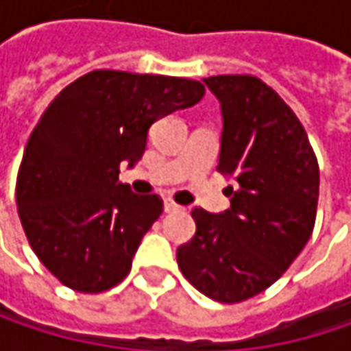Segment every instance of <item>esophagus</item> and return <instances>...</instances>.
Instances as JSON below:
<instances>
[{
	"label": "esophagus",
	"instance_id": "esophagus-1",
	"mask_svg": "<svg viewBox=\"0 0 351 351\" xmlns=\"http://www.w3.org/2000/svg\"><path fill=\"white\" fill-rule=\"evenodd\" d=\"M180 209H182V207H180V205H176L173 199H167V201H165V211H167V213H173V211H180Z\"/></svg>",
	"mask_w": 351,
	"mask_h": 351
}]
</instances>
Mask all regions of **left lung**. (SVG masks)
Segmentation results:
<instances>
[{"label": "left lung", "instance_id": "8db88e82", "mask_svg": "<svg viewBox=\"0 0 351 351\" xmlns=\"http://www.w3.org/2000/svg\"><path fill=\"white\" fill-rule=\"evenodd\" d=\"M221 104L217 171L234 176L230 209L191 211L197 232L176 250L182 276L205 297L242 303L274 285L315 228L319 165L282 97L254 75L203 79Z\"/></svg>", "mask_w": 351, "mask_h": 351}]
</instances>
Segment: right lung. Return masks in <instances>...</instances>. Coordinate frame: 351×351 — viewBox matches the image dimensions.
<instances>
[{
  "label": "right lung",
  "instance_id": "obj_1",
  "mask_svg": "<svg viewBox=\"0 0 351 351\" xmlns=\"http://www.w3.org/2000/svg\"><path fill=\"white\" fill-rule=\"evenodd\" d=\"M203 95L193 79L97 69L44 109L22 156L16 203L38 260L64 287L97 295L128 276L162 199L132 193L119 165L144 154L158 117Z\"/></svg>",
  "mask_w": 351,
  "mask_h": 351
}]
</instances>
